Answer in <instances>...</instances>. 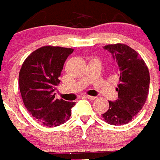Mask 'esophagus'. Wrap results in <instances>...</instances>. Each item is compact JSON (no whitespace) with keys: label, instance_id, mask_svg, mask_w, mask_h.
I'll return each instance as SVG.
<instances>
[{"label":"esophagus","instance_id":"obj_1","mask_svg":"<svg viewBox=\"0 0 160 160\" xmlns=\"http://www.w3.org/2000/svg\"><path fill=\"white\" fill-rule=\"evenodd\" d=\"M86 97H87L88 99H89V100H96V96H86Z\"/></svg>","mask_w":160,"mask_h":160}]
</instances>
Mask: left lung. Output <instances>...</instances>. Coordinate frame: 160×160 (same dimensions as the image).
Instances as JSON below:
<instances>
[{
	"instance_id": "obj_1",
	"label": "left lung",
	"mask_w": 160,
	"mask_h": 160,
	"mask_svg": "<svg viewBox=\"0 0 160 160\" xmlns=\"http://www.w3.org/2000/svg\"><path fill=\"white\" fill-rule=\"evenodd\" d=\"M103 48L117 62L119 83L116 88L118 99L108 101V110L102 114V117L109 124H126L146 102L150 84L149 71L139 53L126 44H108Z\"/></svg>"
}]
</instances>
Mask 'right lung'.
Wrapping results in <instances>:
<instances>
[{
	"label": "right lung",
	"instance_id": "1",
	"mask_svg": "<svg viewBox=\"0 0 160 160\" xmlns=\"http://www.w3.org/2000/svg\"><path fill=\"white\" fill-rule=\"evenodd\" d=\"M72 48L44 46L35 50L23 63L19 88L24 104L32 116L47 127L65 123L75 102L55 99L60 73Z\"/></svg>",
	"mask_w": 160,
	"mask_h": 160
}]
</instances>
